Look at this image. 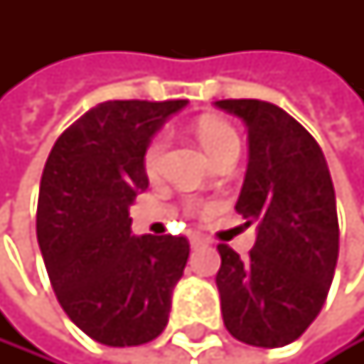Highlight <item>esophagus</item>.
<instances>
[{
    "label": "esophagus",
    "instance_id": "obj_1",
    "mask_svg": "<svg viewBox=\"0 0 364 364\" xmlns=\"http://www.w3.org/2000/svg\"><path fill=\"white\" fill-rule=\"evenodd\" d=\"M190 245H192L194 249L205 247V245H209V237H205V235H200V233H192V235H190Z\"/></svg>",
    "mask_w": 364,
    "mask_h": 364
}]
</instances>
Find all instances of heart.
<instances>
[{
  "instance_id": "1",
  "label": "heart",
  "mask_w": 364,
  "mask_h": 364,
  "mask_svg": "<svg viewBox=\"0 0 364 364\" xmlns=\"http://www.w3.org/2000/svg\"><path fill=\"white\" fill-rule=\"evenodd\" d=\"M196 133H198L200 144L205 146V150L209 152V157L214 161H218L227 155H240L242 141L231 124H227L218 117H203L196 124ZM166 146H168L166 133H159L148 141V146L144 150V170L148 176H155L159 172Z\"/></svg>"
}]
</instances>
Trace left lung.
<instances>
[{
	"instance_id": "1",
	"label": "left lung",
	"mask_w": 364,
	"mask_h": 364,
	"mask_svg": "<svg viewBox=\"0 0 364 364\" xmlns=\"http://www.w3.org/2000/svg\"><path fill=\"white\" fill-rule=\"evenodd\" d=\"M249 129V166L235 203L257 225L249 257L218 245L223 321L255 347L297 341L328 297L338 259L332 176L314 137L284 109L262 100H218Z\"/></svg>"
}]
</instances>
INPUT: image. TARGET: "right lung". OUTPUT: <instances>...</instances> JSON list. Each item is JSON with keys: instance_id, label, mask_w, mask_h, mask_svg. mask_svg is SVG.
Returning a JSON list of instances; mask_svg holds the SVG:
<instances>
[{"instance_id": "1", "label": "right lung", "mask_w": 364, "mask_h": 364, "mask_svg": "<svg viewBox=\"0 0 364 364\" xmlns=\"http://www.w3.org/2000/svg\"><path fill=\"white\" fill-rule=\"evenodd\" d=\"M188 100H109L54 144L36 207V237L56 299L93 341L144 345L168 326L183 275V235H133L129 207L148 188L144 150Z\"/></svg>"}]
</instances>
